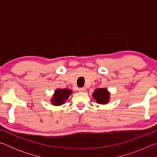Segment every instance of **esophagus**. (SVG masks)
Returning <instances> with one entry per match:
<instances>
[{
  "label": "esophagus",
  "mask_w": 157,
  "mask_h": 157,
  "mask_svg": "<svg viewBox=\"0 0 157 157\" xmlns=\"http://www.w3.org/2000/svg\"><path fill=\"white\" fill-rule=\"evenodd\" d=\"M78 91L79 92H84V91H86V89H85L84 87H83V88H79L78 89Z\"/></svg>",
  "instance_id": "34e87169"
}]
</instances>
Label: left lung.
Returning a JSON list of instances; mask_svg holds the SVG:
<instances>
[{"label": "left lung", "mask_w": 157, "mask_h": 157, "mask_svg": "<svg viewBox=\"0 0 157 157\" xmlns=\"http://www.w3.org/2000/svg\"><path fill=\"white\" fill-rule=\"evenodd\" d=\"M93 97L98 104L105 105L109 102L110 98V93L107 89H96L93 94Z\"/></svg>", "instance_id": "8db88e82"}]
</instances>
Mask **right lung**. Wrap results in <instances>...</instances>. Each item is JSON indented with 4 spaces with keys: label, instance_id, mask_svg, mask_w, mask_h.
Here are the masks:
<instances>
[{
    "label": "right lung",
    "instance_id": "obj_1",
    "mask_svg": "<svg viewBox=\"0 0 157 157\" xmlns=\"http://www.w3.org/2000/svg\"><path fill=\"white\" fill-rule=\"evenodd\" d=\"M71 94L72 91L68 89H57L55 91V94L50 101L55 106L62 105L64 104L66 100L68 99Z\"/></svg>",
    "mask_w": 157,
    "mask_h": 157
}]
</instances>
